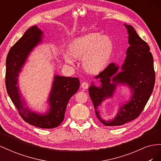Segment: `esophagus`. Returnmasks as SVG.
Masks as SVG:
<instances>
[{
  "mask_svg": "<svg viewBox=\"0 0 161 161\" xmlns=\"http://www.w3.org/2000/svg\"><path fill=\"white\" fill-rule=\"evenodd\" d=\"M81 87H82V89H88V87H89V84L87 83V82H82V84H81Z\"/></svg>",
  "mask_w": 161,
  "mask_h": 161,
  "instance_id": "obj_1",
  "label": "esophagus"
}]
</instances>
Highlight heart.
<instances>
[{
    "mask_svg": "<svg viewBox=\"0 0 161 161\" xmlns=\"http://www.w3.org/2000/svg\"><path fill=\"white\" fill-rule=\"evenodd\" d=\"M114 49V42L110 37L102 36L99 33H90L73 40L69 45V53H63V58L70 64L74 63L72 58H82L85 70L97 74L108 66Z\"/></svg>",
    "mask_w": 161,
    "mask_h": 161,
    "instance_id": "b5f03b06",
    "label": "heart"
}]
</instances>
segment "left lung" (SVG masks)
Masks as SVG:
<instances>
[{"instance_id":"1","label":"left lung","mask_w":161,"mask_h":161,"mask_svg":"<svg viewBox=\"0 0 161 161\" xmlns=\"http://www.w3.org/2000/svg\"><path fill=\"white\" fill-rule=\"evenodd\" d=\"M128 33L130 47L126 52L124 63L119 67L114 63L95 76L101 82L99 87L92 82L89 95L97 118L108 126H118L135 119L142 113L153 91L155 83L153 57L147 43L138 35L134 27L124 24ZM118 84H127L133 92L130 99L120 106L114 118L107 121L101 118L98 107L106 98L113 96Z\"/></svg>"}]
</instances>
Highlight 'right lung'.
Returning a JSON list of instances; mask_svg holds the SVG:
<instances>
[{"label": "right lung", "instance_id": "right-lung-1", "mask_svg": "<svg viewBox=\"0 0 161 161\" xmlns=\"http://www.w3.org/2000/svg\"><path fill=\"white\" fill-rule=\"evenodd\" d=\"M42 31L33 26L14 43L9 50L6 61L5 85L8 96L25 122L40 128L52 129L64 119L68 103L79 89L80 81L76 77L54 75L47 102L49 110L44 114L36 113L25 106L19 91L18 77L30 52L42 40Z\"/></svg>", "mask_w": 161, "mask_h": 161}]
</instances>
